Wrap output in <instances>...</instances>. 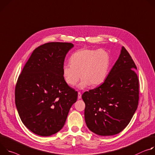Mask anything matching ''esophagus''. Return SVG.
Segmentation results:
<instances>
[{"label": "esophagus", "mask_w": 155, "mask_h": 155, "mask_svg": "<svg viewBox=\"0 0 155 155\" xmlns=\"http://www.w3.org/2000/svg\"><path fill=\"white\" fill-rule=\"evenodd\" d=\"M78 99H81V92H78Z\"/></svg>", "instance_id": "obj_1"}]
</instances>
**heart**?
I'll use <instances>...</instances> for the list:
<instances>
[{
	"label": "heart",
	"instance_id": "1",
	"mask_svg": "<svg viewBox=\"0 0 155 155\" xmlns=\"http://www.w3.org/2000/svg\"><path fill=\"white\" fill-rule=\"evenodd\" d=\"M70 62L63 66V78L68 85L73 86L81 77L78 87L82 89L89 85L97 86L105 81L108 74L111 57L108 51L103 49H81L71 55Z\"/></svg>",
	"mask_w": 155,
	"mask_h": 155
}]
</instances>
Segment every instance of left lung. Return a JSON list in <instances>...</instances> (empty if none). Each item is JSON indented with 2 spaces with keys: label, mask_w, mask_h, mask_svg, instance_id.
I'll return each mask as SVG.
<instances>
[{
  "label": "left lung",
  "mask_w": 155,
  "mask_h": 155,
  "mask_svg": "<svg viewBox=\"0 0 155 155\" xmlns=\"http://www.w3.org/2000/svg\"><path fill=\"white\" fill-rule=\"evenodd\" d=\"M135 70L132 58L122 47L104 82L82 94L85 123L92 132L113 135L128 125L139 104V84Z\"/></svg>",
  "instance_id": "obj_1"
}]
</instances>
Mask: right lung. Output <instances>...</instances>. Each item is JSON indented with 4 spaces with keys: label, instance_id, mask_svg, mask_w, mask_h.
<instances>
[{
    "label": "right lung",
    "instance_id": "add662e5",
    "mask_svg": "<svg viewBox=\"0 0 155 155\" xmlns=\"http://www.w3.org/2000/svg\"><path fill=\"white\" fill-rule=\"evenodd\" d=\"M74 45L49 42L33 51L15 87V104L24 125L42 137L60 131L78 92L65 82L62 68Z\"/></svg>",
    "mask_w": 155,
    "mask_h": 155
}]
</instances>
